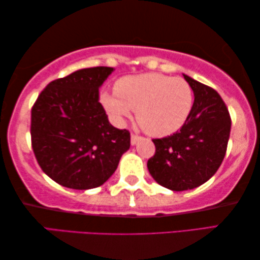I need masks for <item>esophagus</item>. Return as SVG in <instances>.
Returning a JSON list of instances; mask_svg holds the SVG:
<instances>
[{
	"instance_id": "1",
	"label": "esophagus",
	"mask_w": 260,
	"mask_h": 260,
	"mask_svg": "<svg viewBox=\"0 0 260 260\" xmlns=\"http://www.w3.org/2000/svg\"><path fill=\"white\" fill-rule=\"evenodd\" d=\"M139 139H141V136H138V135H135V134H133L131 135V145H136V144H137V142L139 141Z\"/></svg>"
}]
</instances>
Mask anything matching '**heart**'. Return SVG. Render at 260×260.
I'll return each mask as SVG.
<instances>
[{
	"label": "heart",
	"mask_w": 260,
	"mask_h": 260,
	"mask_svg": "<svg viewBox=\"0 0 260 260\" xmlns=\"http://www.w3.org/2000/svg\"><path fill=\"white\" fill-rule=\"evenodd\" d=\"M114 91L100 96L107 113L122 122L136 110L139 125L153 137L180 130L194 105L193 90L185 79L160 73L126 75L115 82Z\"/></svg>",
	"instance_id": "b5f03b06"
}]
</instances>
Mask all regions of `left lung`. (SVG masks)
Segmentation results:
<instances>
[{
	"mask_svg": "<svg viewBox=\"0 0 260 260\" xmlns=\"http://www.w3.org/2000/svg\"><path fill=\"white\" fill-rule=\"evenodd\" d=\"M194 93L187 122L177 133L152 139L155 153L147 160L150 174L171 190L193 189L208 181L224 159L231 118L216 90L183 74Z\"/></svg>",
	"mask_w": 260,
	"mask_h": 260,
	"instance_id": "left-lung-1",
	"label": "left lung"
}]
</instances>
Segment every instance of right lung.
<instances>
[{"mask_svg":"<svg viewBox=\"0 0 260 260\" xmlns=\"http://www.w3.org/2000/svg\"><path fill=\"white\" fill-rule=\"evenodd\" d=\"M114 71L99 66L50 82L31 110V144L44 173L72 189H91L116 171L130 133L108 121L99 88Z\"/></svg>","mask_w":260,"mask_h":260,"instance_id":"1","label":"right lung"}]
</instances>
